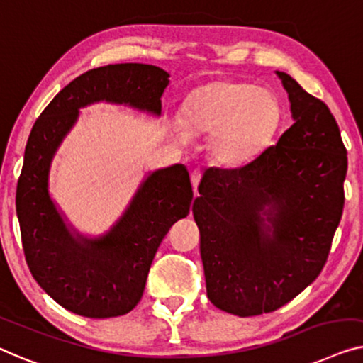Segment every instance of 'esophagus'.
<instances>
[{
  "label": "esophagus",
  "mask_w": 363,
  "mask_h": 363,
  "mask_svg": "<svg viewBox=\"0 0 363 363\" xmlns=\"http://www.w3.org/2000/svg\"><path fill=\"white\" fill-rule=\"evenodd\" d=\"M201 177H202V174L199 169H194L191 172V182H192V187H194V192H196V196H197V187H199V182H201Z\"/></svg>",
  "instance_id": "obj_1"
}]
</instances>
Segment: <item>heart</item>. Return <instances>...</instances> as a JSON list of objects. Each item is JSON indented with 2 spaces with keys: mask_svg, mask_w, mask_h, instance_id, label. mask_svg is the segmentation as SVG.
I'll use <instances>...</instances> for the list:
<instances>
[{
  "mask_svg": "<svg viewBox=\"0 0 363 363\" xmlns=\"http://www.w3.org/2000/svg\"><path fill=\"white\" fill-rule=\"evenodd\" d=\"M281 123L278 96L235 79H217L194 89L181 106V121L171 125L176 140L187 131L211 133V152L220 164L240 166L258 156Z\"/></svg>",
  "mask_w": 363,
  "mask_h": 363,
  "instance_id": "1",
  "label": "heart"
}]
</instances>
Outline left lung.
Returning <instances> with one entry per match:
<instances>
[{"label": "left lung", "instance_id": "left-lung-1", "mask_svg": "<svg viewBox=\"0 0 363 363\" xmlns=\"http://www.w3.org/2000/svg\"><path fill=\"white\" fill-rule=\"evenodd\" d=\"M277 75L294 123L248 164L208 169L192 207L208 299L240 318L273 313L319 277L344 208L347 150L335 118L291 75Z\"/></svg>", "mask_w": 363, "mask_h": 363}]
</instances>
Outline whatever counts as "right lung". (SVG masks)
I'll return each instance as SVG.
<instances>
[{"instance_id":"right-lung-1","label":"right lung","mask_w":363,"mask_h":363,"mask_svg":"<svg viewBox=\"0 0 363 363\" xmlns=\"http://www.w3.org/2000/svg\"><path fill=\"white\" fill-rule=\"evenodd\" d=\"M169 74L147 64L91 69L64 86L30 130L18 181L16 212L28 267L38 284L70 313L105 319L140 303L152 258L194 197L186 166L151 172L120 220L99 238L70 232L49 196V169L79 110L95 101L161 115Z\"/></svg>"}]
</instances>
